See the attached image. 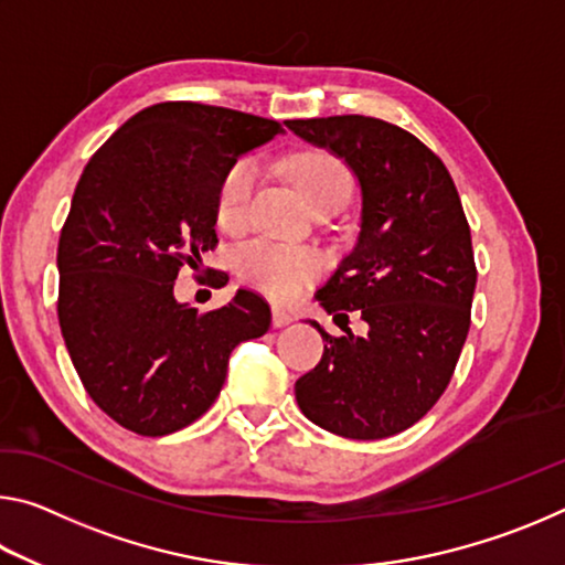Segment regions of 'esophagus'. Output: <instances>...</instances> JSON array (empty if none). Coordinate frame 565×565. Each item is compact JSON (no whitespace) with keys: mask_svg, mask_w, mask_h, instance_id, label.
Here are the masks:
<instances>
[{"mask_svg":"<svg viewBox=\"0 0 565 565\" xmlns=\"http://www.w3.org/2000/svg\"><path fill=\"white\" fill-rule=\"evenodd\" d=\"M294 321V317L289 311H284V309H274L271 311V323H274V329H284V327H289V323Z\"/></svg>","mask_w":565,"mask_h":565,"instance_id":"34e87169","label":"esophagus"}]
</instances>
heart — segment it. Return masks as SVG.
Wrapping results in <instances>:
<instances>
[{
	"label": "heart",
	"instance_id": "b5f03b06",
	"mask_svg": "<svg viewBox=\"0 0 565 565\" xmlns=\"http://www.w3.org/2000/svg\"><path fill=\"white\" fill-rule=\"evenodd\" d=\"M289 179L299 189L303 202L317 209L331 199L351 196V174L337 157L327 151L296 154L289 164ZM259 184V164L254 159H238L226 169L216 191V218L224 228H238L248 216L254 189ZM323 269V259L311 246H289L259 238L242 248L238 271L256 289L276 301H291Z\"/></svg>",
	"mask_w": 565,
	"mask_h": 565
}]
</instances>
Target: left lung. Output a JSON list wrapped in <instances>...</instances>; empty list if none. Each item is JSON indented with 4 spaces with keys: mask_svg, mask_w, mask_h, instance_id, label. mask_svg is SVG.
I'll return each instance as SVG.
<instances>
[{
    "mask_svg": "<svg viewBox=\"0 0 565 565\" xmlns=\"http://www.w3.org/2000/svg\"><path fill=\"white\" fill-rule=\"evenodd\" d=\"M286 127L339 157L359 181L356 246L317 299L337 317L361 311L369 327L366 337L347 327L331 337L309 321L327 347L296 381V401L306 418L343 438L406 431L441 398L471 327L476 264L454 179L431 149L388 121L347 114Z\"/></svg>",
    "mask_w": 565,
    "mask_h": 565,
    "instance_id": "1",
    "label": "left lung"
}]
</instances>
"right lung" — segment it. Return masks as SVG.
I'll return each mask as SVG.
<instances>
[{
  "instance_id": "right-lung-1",
  "label": "right lung",
  "mask_w": 565,
  "mask_h": 565,
  "mask_svg": "<svg viewBox=\"0 0 565 565\" xmlns=\"http://www.w3.org/2000/svg\"><path fill=\"white\" fill-rule=\"evenodd\" d=\"M284 134L254 114L164 102L141 109L84 167L66 216L60 327L84 388L139 436H167L214 404L232 351L269 331L262 296L238 289L199 313L174 281L216 246V191L246 151Z\"/></svg>"
}]
</instances>
